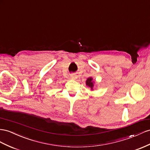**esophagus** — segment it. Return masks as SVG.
I'll return each mask as SVG.
<instances>
[{
    "label": "esophagus",
    "instance_id": "34e87169",
    "mask_svg": "<svg viewBox=\"0 0 150 150\" xmlns=\"http://www.w3.org/2000/svg\"><path fill=\"white\" fill-rule=\"evenodd\" d=\"M70 77H71V79H76V78H77V76L75 75V74H72V75H71Z\"/></svg>",
    "mask_w": 150,
    "mask_h": 150
}]
</instances>
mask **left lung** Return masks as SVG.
Wrapping results in <instances>:
<instances>
[{"mask_svg":"<svg viewBox=\"0 0 150 150\" xmlns=\"http://www.w3.org/2000/svg\"><path fill=\"white\" fill-rule=\"evenodd\" d=\"M86 85L89 87L91 90H93V87H94V82L93 81V78L89 77L86 80Z\"/></svg>","mask_w":150,"mask_h":150,"instance_id":"obj_1","label":"left lung"}]
</instances>
